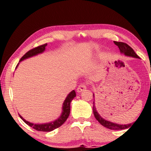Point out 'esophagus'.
I'll return each instance as SVG.
<instances>
[{
    "label": "esophagus",
    "instance_id": "obj_1",
    "mask_svg": "<svg viewBox=\"0 0 151 151\" xmlns=\"http://www.w3.org/2000/svg\"><path fill=\"white\" fill-rule=\"evenodd\" d=\"M86 84H79V86H78L77 90L78 92H81V91H84V89H86Z\"/></svg>",
    "mask_w": 151,
    "mask_h": 151
}]
</instances>
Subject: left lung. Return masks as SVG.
Listing matches in <instances>:
<instances>
[{
  "mask_svg": "<svg viewBox=\"0 0 151 151\" xmlns=\"http://www.w3.org/2000/svg\"><path fill=\"white\" fill-rule=\"evenodd\" d=\"M114 42L116 45L119 47L121 53L124 54V55H126V56L132 57V58H139V57L136 55V52H134V50H133L132 48L129 45L126 44V43L121 42H116V41H114ZM93 96H94V95L93 94ZM93 115H94V117L96 118V120H97L103 126L107 128V129H111V130H121V129H127V128H130V127L131 128V126H132L131 124H132L122 125V124H115V123L110 122V121L104 119L103 118H102L101 116L98 114V112L96 111V108H95L94 106V101H93Z\"/></svg>",
  "mask_w": 151,
  "mask_h": 151,
  "instance_id": "1",
  "label": "left lung"
}]
</instances>
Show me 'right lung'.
Returning <instances> with one entry per match:
<instances>
[{
  "label": "right lung",
  "mask_w": 151,
  "mask_h": 151,
  "mask_svg": "<svg viewBox=\"0 0 151 151\" xmlns=\"http://www.w3.org/2000/svg\"><path fill=\"white\" fill-rule=\"evenodd\" d=\"M47 45V44H44L42 45H40L37 47H35L33 49L29 50L27 52H26L23 56L22 57L21 59L20 60V62L22 61V60H25V59L31 58L32 56H35V55H38V54H40L43 52L45 50V47ZM19 64V63H18ZM18 65L16 66V68L18 67ZM76 96V92L74 90L72 91L71 92L67 95V98L65 99V101L63 103V106H62V112L61 116L60 118H58L57 120L52 121L50 123H47V124H34L32 123L27 121L26 120L22 118L21 116L19 114L20 119H22L26 124H27L30 127L33 128L34 129L37 130L38 131H45V132H49V131H52L53 130L58 129V128L61 126L65 122L66 120L67 119V118L69 117L70 113V103L72 101V99Z\"/></svg>",
  "instance_id": "right-lung-1"
}]
</instances>
